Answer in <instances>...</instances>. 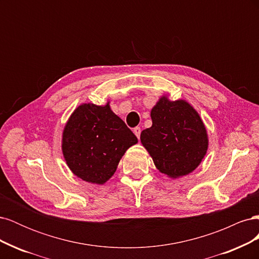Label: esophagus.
<instances>
[{"instance_id":"esophagus-1","label":"esophagus","mask_w":259,"mask_h":259,"mask_svg":"<svg viewBox=\"0 0 259 259\" xmlns=\"http://www.w3.org/2000/svg\"><path fill=\"white\" fill-rule=\"evenodd\" d=\"M133 132H134V134L137 136V138L140 137V133H142V130H140V127H135L134 130H133Z\"/></svg>"}]
</instances>
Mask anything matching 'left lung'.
<instances>
[{
	"mask_svg": "<svg viewBox=\"0 0 259 259\" xmlns=\"http://www.w3.org/2000/svg\"><path fill=\"white\" fill-rule=\"evenodd\" d=\"M152 126L140 140L161 173L170 178L190 174L206 154V128L195 109L186 100L162 96L151 110Z\"/></svg>",
	"mask_w": 259,
	"mask_h": 259,
	"instance_id": "1",
	"label": "left lung"
}]
</instances>
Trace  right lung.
Instances as JSON below:
<instances>
[{
  "label": "right lung",
  "instance_id": "add662e5",
  "mask_svg": "<svg viewBox=\"0 0 259 259\" xmlns=\"http://www.w3.org/2000/svg\"><path fill=\"white\" fill-rule=\"evenodd\" d=\"M137 137L110 105L82 104L62 133V153L72 173L91 184L103 185L111 178L125 151Z\"/></svg>",
  "mask_w": 259,
  "mask_h": 259
}]
</instances>
